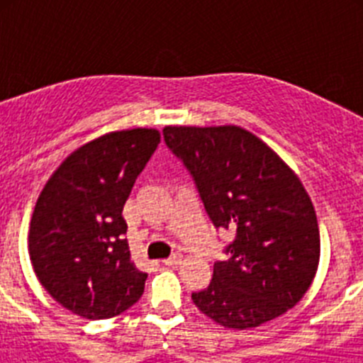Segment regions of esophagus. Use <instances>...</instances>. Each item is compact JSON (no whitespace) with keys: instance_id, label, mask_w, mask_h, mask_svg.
Segmentation results:
<instances>
[{"instance_id":"1","label":"esophagus","mask_w":363,"mask_h":363,"mask_svg":"<svg viewBox=\"0 0 363 363\" xmlns=\"http://www.w3.org/2000/svg\"><path fill=\"white\" fill-rule=\"evenodd\" d=\"M179 259H182V255H179V252H174V255H171L169 258L162 259V262H163V265H176V264H179Z\"/></svg>"}]
</instances>
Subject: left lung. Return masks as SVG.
<instances>
[{
  "mask_svg": "<svg viewBox=\"0 0 363 363\" xmlns=\"http://www.w3.org/2000/svg\"><path fill=\"white\" fill-rule=\"evenodd\" d=\"M165 145L184 163L216 229H233L225 259L194 306L229 329L277 318L307 293L320 259L309 194L255 134L225 127H165Z\"/></svg>",
  "mask_w": 363,
  "mask_h": 363,
  "instance_id": "8db88e82",
  "label": "left lung"
}]
</instances>
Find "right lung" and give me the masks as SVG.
I'll return each mask as SVG.
<instances>
[{"mask_svg": "<svg viewBox=\"0 0 363 363\" xmlns=\"http://www.w3.org/2000/svg\"><path fill=\"white\" fill-rule=\"evenodd\" d=\"M158 143L154 129L105 134L74 150L38 198L32 267L47 293L83 318H112L142 298L147 272L130 259L121 211Z\"/></svg>", "mask_w": 363, "mask_h": 363, "instance_id": "1", "label": "right lung"}]
</instances>
